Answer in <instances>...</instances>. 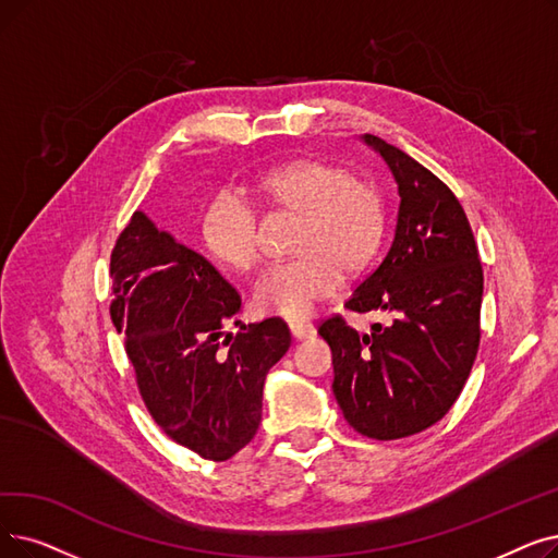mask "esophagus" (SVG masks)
Wrapping results in <instances>:
<instances>
[{"label":"esophagus","mask_w":558,"mask_h":558,"mask_svg":"<svg viewBox=\"0 0 558 558\" xmlns=\"http://www.w3.org/2000/svg\"><path fill=\"white\" fill-rule=\"evenodd\" d=\"M289 330H292L294 339H307L314 335V326L310 322H289Z\"/></svg>","instance_id":"34e87169"}]
</instances>
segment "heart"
<instances>
[{"mask_svg":"<svg viewBox=\"0 0 558 558\" xmlns=\"http://www.w3.org/2000/svg\"><path fill=\"white\" fill-rule=\"evenodd\" d=\"M257 189L274 207L301 214L292 251L296 257L271 264L255 284L253 303L264 314L299 319L374 262L385 234L380 191L351 178L347 168L303 157L274 166ZM203 244L214 259L248 271L259 259L257 211L234 189H221L203 214Z\"/></svg>","mask_w":558,"mask_h":558,"instance_id":"heart-1","label":"heart"}]
</instances>
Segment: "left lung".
<instances>
[{
    "instance_id": "obj_1",
    "label": "left lung",
    "mask_w": 558,
    "mask_h": 558,
    "mask_svg": "<svg viewBox=\"0 0 558 558\" xmlns=\"http://www.w3.org/2000/svg\"><path fill=\"white\" fill-rule=\"evenodd\" d=\"M362 138L390 166L401 203L390 251L344 307L387 319L357 332L332 314L319 335L344 420L367 438L399 440L440 422L463 392L481 339L483 269L453 191L395 145Z\"/></svg>"
}]
</instances>
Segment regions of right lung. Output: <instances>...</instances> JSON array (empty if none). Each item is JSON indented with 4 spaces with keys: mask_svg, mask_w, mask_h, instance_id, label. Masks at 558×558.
Returning a JSON list of instances; mask_svg holds the SVG:
<instances>
[{
    "mask_svg": "<svg viewBox=\"0 0 558 558\" xmlns=\"http://www.w3.org/2000/svg\"><path fill=\"white\" fill-rule=\"evenodd\" d=\"M111 322L141 399L173 442L207 460L244 449L264 378L292 344L282 319L239 326L241 296L214 266L134 211L111 251Z\"/></svg>",
    "mask_w": 558,
    "mask_h": 558,
    "instance_id": "obj_1",
    "label": "right lung"
}]
</instances>
